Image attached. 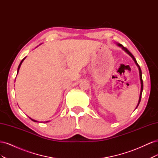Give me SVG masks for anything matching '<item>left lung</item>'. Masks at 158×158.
I'll use <instances>...</instances> for the list:
<instances>
[{
  "label": "left lung",
  "mask_w": 158,
  "mask_h": 158,
  "mask_svg": "<svg viewBox=\"0 0 158 158\" xmlns=\"http://www.w3.org/2000/svg\"><path fill=\"white\" fill-rule=\"evenodd\" d=\"M117 45L118 46V47H121L122 48V49L123 50H124L128 54V55H130L131 57H132V59H133V60L135 61V64H136V66H138V70H139V75H140V84H141V89H140V97H139V99H138V104H137V106H136V109L138 107V105H139V103H140V100H141V97H142V90H143V81H142V71H141V69H140V66L138 65V64L137 63V62H136V59L135 58V56H134L133 55H132V54L131 53V52L129 51L126 47H123L121 44H117Z\"/></svg>",
  "instance_id": "8db88e82"
}]
</instances>
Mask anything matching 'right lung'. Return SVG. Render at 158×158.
Masks as SVG:
<instances>
[{
    "mask_svg": "<svg viewBox=\"0 0 158 158\" xmlns=\"http://www.w3.org/2000/svg\"><path fill=\"white\" fill-rule=\"evenodd\" d=\"M26 56L25 57V58H23V59L22 60V61L20 62V64H19V66H18V70H17V74H18V72H19V70H20V66H21V65H22V63H23V61L25 60V59H26ZM29 118H30L31 119V121H33V122H37V123H38V122H39V121H37L36 120H34V119H32V118H30V117H29ZM47 122H49V121H46L45 123H47ZM39 123H40V122H39Z\"/></svg>",
    "mask_w": 158,
    "mask_h": 158,
    "instance_id": "add662e5",
    "label": "right lung"
}]
</instances>
